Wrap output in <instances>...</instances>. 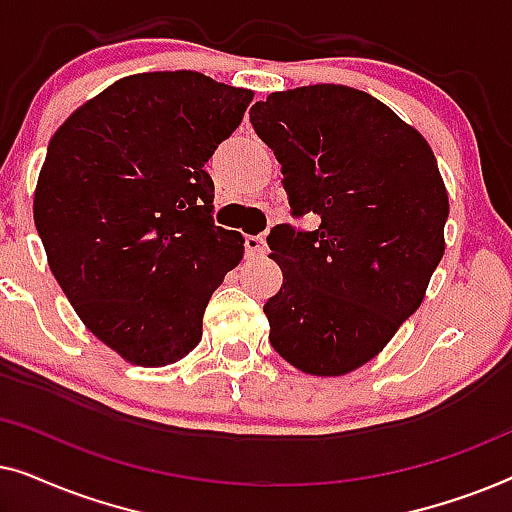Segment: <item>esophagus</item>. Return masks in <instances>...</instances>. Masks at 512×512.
I'll use <instances>...</instances> for the list:
<instances>
[{
  "mask_svg": "<svg viewBox=\"0 0 512 512\" xmlns=\"http://www.w3.org/2000/svg\"><path fill=\"white\" fill-rule=\"evenodd\" d=\"M244 249H247V258L268 254V244H265L263 237H258V235L244 237Z\"/></svg>",
  "mask_w": 512,
  "mask_h": 512,
  "instance_id": "34e87169",
  "label": "esophagus"
}]
</instances>
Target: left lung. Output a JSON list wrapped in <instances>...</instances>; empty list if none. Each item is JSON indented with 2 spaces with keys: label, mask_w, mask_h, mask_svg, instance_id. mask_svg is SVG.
I'll return each instance as SVG.
<instances>
[{
  "label": "left lung",
  "mask_w": 512,
  "mask_h": 512,
  "mask_svg": "<svg viewBox=\"0 0 512 512\" xmlns=\"http://www.w3.org/2000/svg\"><path fill=\"white\" fill-rule=\"evenodd\" d=\"M249 116L282 165L293 216H321L312 233L270 230L284 275L263 305L270 342L307 375H347L417 312L445 254L436 156L387 104L340 83L270 93Z\"/></svg>",
  "instance_id": "left-lung-1"
}]
</instances>
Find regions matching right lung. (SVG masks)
<instances>
[{"instance_id":"add662e5","label":"right lung","mask_w":512,"mask_h":512,"mask_svg":"<svg viewBox=\"0 0 512 512\" xmlns=\"http://www.w3.org/2000/svg\"><path fill=\"white\" fill-rule=\"evenodd\" d=\"M251 100L200 72L132 74L48 142L32 205L48 268L88 331L132 366L184 359L242 261L244 237L214 226L205 163Z\"/></svg>"}]
</instances>
